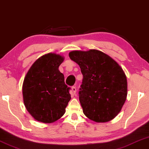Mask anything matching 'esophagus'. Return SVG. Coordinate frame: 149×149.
Wrapping results in <instances>:
<instances>
[{
    "label": "esophagus",
    "instance_id": "34e87169",
    "mask_svg": "<svg viewBox=\"0 0 149 149\" xmlns=\"http://www.w3.org/2000/svg\"><path fill=\"white\" fill-rule=\"evenodd\" d=\"M76 91H77V89H76V87H72V94H73V95H74L75 93H76Z\"/></svg>",
    "mask_w": 149,
    "mask_h": 149
}]
</instances>
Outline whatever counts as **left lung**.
Wrapping results in <instances>:
<instances>
[{
    "label": "left lung",
    "instance_id": "1",
    "mask_svg": "<svg viewBox=\"0 0 149 149\" xmlns=\"http://www.w3.org/2000/svg\"><path fill=\"white\" fill-rule=\"evenodd\" d=\"M69 57L79 64L83 74L79 97L85 115L97 123L114 119L127 94L123 69L109 56L96 49L72 51Z\"/></svg>",
    "mask_w": 149,
    "mask_h": 149
}]
</instances>
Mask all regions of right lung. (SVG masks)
<instances>
[{
  "label": "right lung",
  "mask_w": 149,
  "mask_h": 149,
  "mask_svg": "<svg viewBox=\"0 0 149 149\" xmlns=\"http://www.w3.org/2000/svg\"><path fill=\"white\" fill-rule=\"evenodd\" d=\"M64 58L45 54L36 60L26 74L22 93L24 105L36 121L50 123L64 115L71 99L70 88L58 70Z\"/></svg>",
  "instance_id": "add662e5"
}]
</instances>
